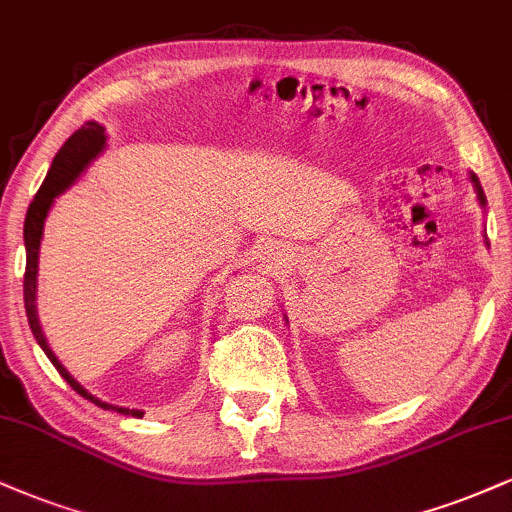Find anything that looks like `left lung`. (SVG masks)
Wrapping results in <instances>:
<instances>
[{
	"label": "left lung",
	"mask_w": 512,
	"mask_h": 512,
	"mask_svg": "<svg viewBox=\"0 0 512 512\" xmlns=\"http://www.w3.org/2000/svg\"><path fill=\"white\" fill-rule=\"evenodd\" d=\"M472 178V183H474V190H477V200H479V205H486V197H484V190H482V186H479V178L477 176H470ZM486 243H489V240H486Z\"/></svg>",
	"instance_id": "left-lung-1"
}]
</instances>
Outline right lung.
I'll return each instance as SVG.
<instances>
[{"mask_svg": "<svg viewBox=\"0 0 512 512\" xmlns=\"http://www.w3.org/2000/svg\"><path fill=\"white\" fill-rule=\"evenodd\" d=\"M107 145V135H104V128L97 121H88L85 126H80L76 133L61 145V150L54 155V162L49 166L45 181L35 195V200L30 202L28 214H26V224H23V240H26V276H23V300H26V315H28V324L30 331H33L35 341L40 343V348L45 350V355L52 360V365L57 367V372L66 379V384L71 386L73 391H78L80 396L90 403H95L97 408L102 410H116L121 415H131V417H143L145 412L140 410H128V408H119V405H109L104 400L95 398L92 393H88L83 386L78 384L76 379L66 372V367L57 360V355L52 353V348L47 346V338L42 334L40 322H38V307H35V286H38V257H40V240H42V229H45V219L52 209L54 197L64 193L66 188H71L73 183L78 181V176L88 169L92 159H95Z\"/></svg>", "mask_w": 512, "mask_h": 512, "instance_id": "right-lung-1", "label": "right lung"}]
</instances>
